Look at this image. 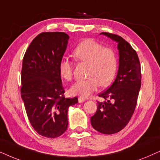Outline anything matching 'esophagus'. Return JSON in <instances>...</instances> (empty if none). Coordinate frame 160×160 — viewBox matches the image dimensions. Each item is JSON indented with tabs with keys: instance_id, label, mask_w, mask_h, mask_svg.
<instances>
[{
	"instance_id": "obj_1",
	"label": "esophagus",
	"mask_w": 160,
	"mask_h": 160,
	"mask_svg": "<svg viewBox=\"0 0 160 160\" xmlns=\"http://www.w3.org/2000/svg\"><path fill=\"white\" fill-rule=\"evenodd\" d=\"M85 101H86V99H85L84 98H82V97H79L78 98L79 103H82V102H84Z\"/></svg>"
}]
</instances>
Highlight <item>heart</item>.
Here are the masks:
<instances>
[{
    "mask_svg": "<svg viewBox=\"0 0 160 160\" xmlns=\"http://www.w3.org/2000/svg\"><path fill=\"white\" fill-rule=\"evenodd\" d=\"M74 58L89 63L88 79L74 82L70 88L72 94L86 98L99 88L111 83L118 68V57L112 48H105L92 39H86L79 43L73 51ZM59 73L63 79L70 80L73 75L72 64L63 58L59 63Z\"/></svg>",
    "mask_w": 160,
    "mask_h": 160,
    "instance_id": "obj_1",
    "label": "heart"
}]
</instances>
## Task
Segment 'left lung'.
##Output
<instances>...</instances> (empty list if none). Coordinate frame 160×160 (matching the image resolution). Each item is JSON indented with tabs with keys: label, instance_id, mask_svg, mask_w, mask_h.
Returning a JSON list of instances; mask_svg holds the SVG:
<instances>
[{
	"label": "left lung",
	"instance_id": "8db88e82",
	"mask_svg": "<svg viewBox=\"0 0 160 160\" xmlns=\"http://www.w3.org/2000/svg\"><path fill=\"white\" fill-rule=\"evenodd\" d=\"M100 34L118 44V70L113 83L99 95L105 101L97 102V110L91 117V123L97 131L111 135L124 128L133 115L141 86V73L137 52L126 40L116 34Z\"/></svg>",
	"mask_w": 160,
	"mask_h": 160
}]
</instances>
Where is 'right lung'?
<instances>
[{"instance_id":"right-lung-1","label":"right lung","mask_w":160,"mask_h":160,"mask_svg":"<svg viewBox=\"0 0 160 160\" xmlns=\"http://www.w3.org/2000/svg\"><path fill=\"white\" fill-rule=\"evenodd\" d=\"M69 39L63 32L40 33L22 60L21 97L31 126L46 138H58L65 132L68 109L78 102V97H64L59 73Z\"/></svg>"}]
</instances>
